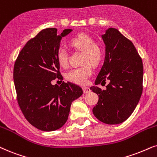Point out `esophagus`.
<instances>
[{
	"label": "esophagus",
	"mask_w": 157,
	"mask_h": 157,
	"mask_svg": "<svg viewBox=\"0 0 157 157\" xmlns=\"http://www.w3.org/2000/svg\"><path fill=\"white\" fill-rule=\"evenodd\" d=\"M83 93H84V94H88L91 91V89H89V87L84 86V87H83Z\"/></svg>",
	"instance_id": "34e87169"
}]
</instances>
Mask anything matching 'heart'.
<instances>
[{
	"instance_id": "1",
	"label": "heart",
	"mask_w": 157,
	"mask_h": 157,
	"mask_svg": "<svg viewBox=\"0 0 157 157\" xmlns=\"http://www.w3.org/2000/svg\"><path fill=\"white\" fill-rule=\"evenodd\" d=\"M69 43L77 50L83 52L81 63L82 66L71 68L66 74V78L71 82L84 84L87 79L91 75V66H97L100 62L102 56L101 47L96 43L89 34L85 33L78 34L71 39ZM69 55L63 47H60L57 51V59L62 67H66L68 64Z\"/></svg>"
}]
</instances>
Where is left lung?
<instances>
[{
    "label": "left lung",
    "instance_id": "left-lung-1",
    "mask_svg": "<svg viewBox=\"0 0 157 157\" xmlns=\"http://www.w3.org/2000/svg\"><path fill=\"white\" fill-rule=\"evenodd\" d=\"M105 44V58L95 84L109 83L105 90L91 86L99 96L93 113L99 121L115 125L126 121L133 113L143 91L142 59L131 40L115 28L101 36Z\"/></svg>",
    "mask_w": 157,
    "mask_h": 157
}]
</instances>
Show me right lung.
<instances>
[{"instance_id":"obj_1","label":"right lung","mask_w":157,"mask_h":157,"mask_svg":"<svg viewBox=\"0 0 157 157\" xmlns=\"http://www.w3.org/2000/svg\"><path fill=\"white\" fill-rule=\"evenodd\" d=\"M56 28H47L32 38L22 48L13 67V81L20 109L29 123L43 131L62 127L68 120L71 103L80 97L83 90L74 83L64 81L60 86L52 85L62 79L57 51L62 37Z\"/></svg>"}]
</instances>
